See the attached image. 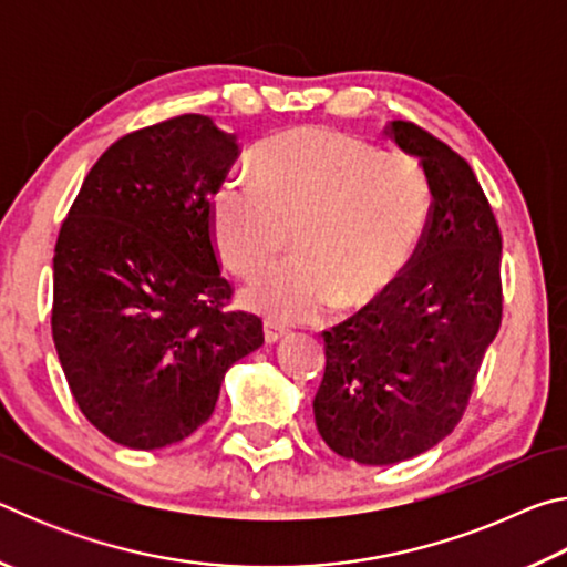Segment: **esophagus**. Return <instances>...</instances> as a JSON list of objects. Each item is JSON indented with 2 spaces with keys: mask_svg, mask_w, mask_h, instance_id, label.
Segmentation results:
<instances>
[{
  "mask_svg": "<svg viewBox=\"0 0 567 567\" xmlns=\"http://www.w3.org/2000/svg\"><path fill=\"white\" fill-rule=\"evenodd\" d=\"M285 338V328H280V324L272 322V320H265V342L272 344L277 340Z\"/></svg>",
  "mask_w": 567,
  "mask_h": 567,
  "instance_id": "obj_1",
  "label": "esophagus"
}]
</instances>
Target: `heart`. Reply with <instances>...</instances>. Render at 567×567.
<instances>
[{
  "mask_svg": "<svg viewBox=\"0 0 567 567\" xmlns=\"http://www.w3.org/2000/svg\"><path fill=\"white\" fill-rule=\"evenodd\" d=\"M257 177H227L213 199V235L229 270L255 277L243 300L275 322L318 318L378 297L405 270L430 213L420 162L350 134L305 127L255 152Z\"/></svg>",
  "mask_w": 567,
  "mask_h": 567,
  "instance_id": "b5f03b06",
  "label": "heart"
}]
</instances>
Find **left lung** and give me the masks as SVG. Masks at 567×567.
Returning <instances> with one entry per match:
<instances>
[{
	"label": "left lung",
	"mask_w": 567,
	"mask_h": 567,
	"mask_svg": "<svg viewBox=\"0 0 567 567\" xmlns=\"http://www.w3.org/2000/svg\"><path fill=\"white\" fill-rule=\"evenodd\" d=\"M388 134L425 169L427 223L405 270L322 332L312 400L324 443L362 465L402 463L453 433L503 320V237L473 167L415 122Z\"/></svg>",
	"instance_id": "left-lung-1"
}]
</instances>
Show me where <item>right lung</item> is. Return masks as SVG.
Returning a JSON list of instances; mask_svg holds the SVG:
<instances>
[{
  "label": "right lung",
  "mask_w": 567,
  "mask_h": 567,
  "mask_svg": "<svg viewBox=\"0 0 567 567\" xmlns=\"http://www.w3.org/2000/svg\"><path fill=\"white\" fill-rule=\"evenodd\" d=\"M237 155L205 114L124 134L60 227L54 348L82 415L124 447L189 437L225 372L265 342L257 315L225 310L233 285L215 252L213 197Z\"/></svg>",
  "instance_id": "obj_1"
}]
</instances>
